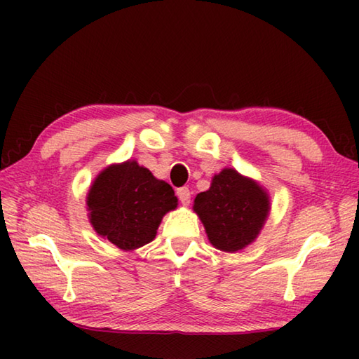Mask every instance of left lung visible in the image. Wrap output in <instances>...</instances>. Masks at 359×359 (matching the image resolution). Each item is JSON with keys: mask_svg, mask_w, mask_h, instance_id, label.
Listing matches in <instances>:
<instances>
[{"mask_svg": "<svg viewBox=\"0 0 359 359\" xmlns=\"http://www.w3.org/2000/svg\"><path fill=\"white\" fill-rule=\"evenodd\" d=\"M85 203L96 234L125 252L154 241L163 217L177 209L172 187L136 160L102 169L90 185Z\"/></svg>", "mask_w": 359, "mask_h": 359, "instance_id": "obj_1", "label": "left lung"}]
</instances>
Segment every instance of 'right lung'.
Segmentation results:
<instances>
[{"mask_svg": "<svg viewBox=\"0 0 359 359\" xmlns=\"http://www.w3.org/2000/svg\"><path fill=\"white\" fill-rule=\"evenodd\" d=\"M193 210L203 222L212 245L239 252L258 238L269 217V194L257 180L234 168H224L212 179L208 191L194 198Z\"/></svg>", "mask_w": 359, "mask_h": 359, "instance_id": "obj_1", "label": "right lung"}]
</instances>
